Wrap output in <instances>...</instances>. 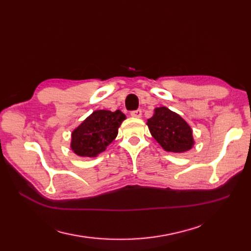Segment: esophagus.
<instances>
[{
    "label": "esophagus",
    "instance_id": "1",
    "mask_svg": "<svg viewBox=\"0 0 251 251\" xmlns=\"http://www.w3.org/2000/svg\"><path fill=\"white\" fill-rule=\"evenodd\" d=\"M141 115H142V112H141L140 109L135 110V111H132V112H131V116H132V117L139 118V117H141Z\"/></svg>",
    "mask_w": 251,
    "mask_h": 251
}]
</instances>
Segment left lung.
I'll return each instance as SVG.
<instances>
[{
	"mask_svg": "<svg viewBox=\"0 0 251 251\" xmlns=\"http://www.w3.org/2000/svg\"><path fill=\"white\" fill-rule=\"evenodd\" d=\"M147 125L151 136L166 151L184 153L194 146L191 126L177 113L166 107L156 108Z\"/></svg>",
	"mask_w": 251,
	"mask_h": 251,
	"instance_id": "obj_1",
	"label": "left lung"
}]
</instances>
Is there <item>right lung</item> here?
<instances>
[{"mask_svg":"<svg viewBox=\"0 0 251 251\" xmlns=\"http://www.w3.org/2000/svg\"><path fill=\"white\" fill-rule=\"evenodd\" d=\"M125 119L126 115L119 110L94 111L72 132V151L80 157H96L116 138Z\"/></svg>","mask_w":251,"mask_h":251,"instance_id":"obj_1","label":"right lung"}]
</instances>
